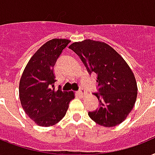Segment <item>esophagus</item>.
Here are the masks:
<instances>
[{
    "label": "esophagus",
    "mask_w": 155,
    "mask_h": 155,
    "mask_svg": "<svg viewBox=\"0 0 155 155\" xmlns=\"http://www.w3.org/2000/svg\"><path fill=\"white\" fill-rule=\"evenodd\" d=\"M78 94H79V95H81V96H84V95H86V94H87V91L85 90V89L83 88H81L80 90H79L78 91Z\"/></svg>",
    "instance_id": "obj_1"
}]
</instances>
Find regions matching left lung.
<instances>
[{
    "mask_svg": "<svg viewBox=\"0 0 155 155\" xmlns=\"http://www.w3.org/2000/svg\"><path fill=\"white\" fill-rule=\"evenodd\" d=\"M83 62L89 74H97L99 107L88 115L104 127L123 122L134 107L137 95L134 74L117 51L104 42L86 39L69 47Z\"/></svg>",
    "mask_w": 155,
    "mask_h": 155,
    "instance_id": "8db88e82",
    "label": "left lung"
}]
</instances>
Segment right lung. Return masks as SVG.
<instances>
[{
  "mask_svg": "<svg viewBox=\"0 0 155 155\" xmlns=\"http://www.w3.org/2000/svg\"><path fill=\"white\" fill-rule=\"evenodd\" d=\"M70 40L53 39L40 47L30 59L19 83V98L26 114L39 126L58 123L74 99L73 91L55 89L54 65Z\"/></svg>",
  "mask_w": 155,
  "mask_h": 155,
  "instance_id": "right-lung-1",
  "label": "right lung"
}]
</instances>
